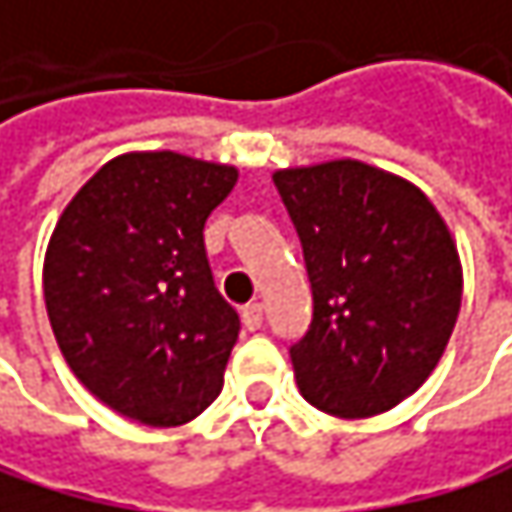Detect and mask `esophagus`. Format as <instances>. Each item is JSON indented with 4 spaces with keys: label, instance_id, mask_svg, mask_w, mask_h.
Here are the masks:
<instances>
[{
    "label": "esophagus",
    "instance_id": "34e87169",
    "mask_svg": "<svg viewBox=\"0 0 512 512\" xmlns=\"http://www.w3.org/2000/svg\"><path fill=\"white\" fill-rule=\"evenodd\" d=\"M242 324H245V330H261V324H264V306L261 303H248L242 309Z\"/></svg>",
    "mask_w": 512,
    "mask_h": 512
}]
</instances>
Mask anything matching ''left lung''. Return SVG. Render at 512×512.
<instances>
[{"label":"left lung","mask_w":512,"mask_h":512,"mask_svg":"<svg viewBox=\"0 0 512 512\" xmlns=\"http://www.w3.org/2000/svg\"><path fill=\"white\" fill-rule=\"evenodd\" d=\"M312 282V324L291 348L297 387L324 414L396 408L438 366L462 306L456 242L408 179L339 158L276 170Z\"/></svg>","instance_id":"left-lung-1"}]
</instances>
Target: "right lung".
I'll list each match as a JSON object with an SVG mask.
<instances>
[{
    "mask_svg": "<svg viewBox=\"0 0 512 512\" xmlns=\"http://www.w3.org/2000/svg\"><path fill=\"white\" fill-rule=\"evenodd\" d=\"M239 170L179 152L110 158L59 215L44 303L77 381L143 426H182L221 393L239 318L212 282L209 212Z\"/></svg>",
    "mask_w": 512,
    "mask_h": 512,
    "instance_id": "obj_1",
    "label": "right lung"
}]
</instances>
